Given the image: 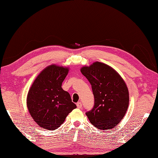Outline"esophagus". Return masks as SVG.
<instances>
[{
    "mask_svg": "<svg viewBox=\"0 0 158 158\" xmlns=\"http://www.w3.org/2000/svg\"><path fill=\"white\" fill-rule=\"evenodd\" d=\"M77 107L78 108H81L82 107V103L81 102H78V103H77Z\"/></svg>",
    "mask_w": 158,
    "mask_h": 158,
    "instance_id": "obj_1",
    "label": "esophagus"
}]
</instances>
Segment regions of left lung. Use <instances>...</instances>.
<instances>
[{
	"label": "left lung",
	"mask_w": 158,
	"mask_h": 158,
	"mask_svg": "<svg viewBox=\"0 0 158 158\" xmlns=\"http://www.w3.org/2000/svg\"><path fill=\"white\" fill-rule=\"evenodd\" d=\"M81 72L90 83L94 106L85 114L98 129H111L118 125L127 110L129 94L127 86L119 74L108 65L96 61L83 66Z\"/></svg>",
	"instance_id": "1"
}]
</instances>
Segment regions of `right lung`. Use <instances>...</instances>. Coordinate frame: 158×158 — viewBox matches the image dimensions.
Instances as JSON below:
<instances>
[{"label":"right lung","instance_id":"obj_1","mask_svg":"<svg viewBox=\"0 0 158 158\" xmlns=\"http://www.w3.org/2000/svg\"><path fill=\"white\" fill-rule=\"evenodd\" d=\"M69 71L68 67L50 65L41 71L31 86L27 106L31 116L40 127L55 130L77 107L70 94L61 88Z\"/></svg>","mask_w":158,"mask_h":158}]
</instances>
